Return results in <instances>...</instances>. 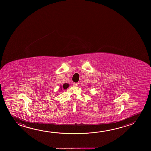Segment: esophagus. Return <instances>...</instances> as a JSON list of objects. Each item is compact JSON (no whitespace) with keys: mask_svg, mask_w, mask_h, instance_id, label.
<instances>
[{"mask_svg":"<svg viewBox=\"0 0 151 151\" xmlns=\"http://www.w3.org/2000/svg\"><path fill=\"white\" fill-rule=\"evenodd\" d=\"M73 84V86H78V83H74Z\"/></svg>","mask_w":151,"mask_h":151,"instance_id":"obj_1","label":"esophagus"}]
</instances>
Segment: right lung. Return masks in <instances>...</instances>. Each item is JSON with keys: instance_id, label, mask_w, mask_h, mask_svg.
<instances>
[{"instance_id": "add662e5", "label": "right lung", "mask_w": 151, "mask_h": 151, "mask_svg": "<svg viewBox=\"0 0 151 151\" xmlns=\"http://www.w3.org/2000/svg\"><path fill=\"white\" fill-rule=\"evenodd\" d=\"M69 86V84H67V83H65V84H63V86H60V89H67Z\"/></svg>"}]
</instances>
